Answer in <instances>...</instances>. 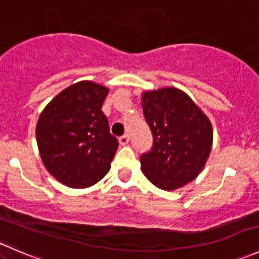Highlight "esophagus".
<instances>
[{
	"label": "esophagus",
	"instance_id": "esophagus-1",
	"mask_svg": "<svg viewBox=\"0 0 259 259\" xmlns=\"http://www.w3.org/2000/svg\"><path fill=\"white\" fill-rule=\"evenodd\" d=\"M129 140H130V137H129V135H127V134L122 135V137L119 138L120 145H126L127 143H129Z\"/></svg>",
	"mask_w": 259,
	"mask_h": 259
}]
</instances>
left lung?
<instances>
[{"label":"left lung","instance_id":"left-lung-1","mask_svg":"<svg viewBox=\"0 0 259 259\" xmlns=\"http://www.w3.org/2000/svg\"><path fill=\"white\" fill-rule=\"evenodd\" d=\"M154 144L140 165L149 182L176 190L194 180L205 166L213 145L210 120L188 94L169 86L142 94Z\"/></svg>","mask_w":259,"mask_h":259}]
</instances>
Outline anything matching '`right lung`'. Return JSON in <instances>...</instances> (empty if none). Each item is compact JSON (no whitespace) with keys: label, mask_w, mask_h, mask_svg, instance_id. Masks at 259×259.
Wrapping results in <instances>:
<instances>
[{"label":"right lung","mask_w":259,"mask_h":259,"mask_svg":"<svg viewBox=\"0 0 259 259\" xmlns=\"http://www.w3.org/2000/svg\"><path fill=\"white\" fill-rule=\"evenodd\" d=\"M106 86L79 81L57 94L36 125L38 153L46 170L66 187L96 184L110 170L116 138L101 111Z\"/></svg>","instance_id":"add662e5"}]
</instances>
